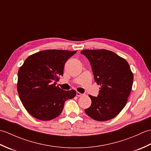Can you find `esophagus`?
<instances>
[{"mask_svg":"<svg viewBox=\"0 0 151 151\" xmlns=\"http://www.w3.org/2000/svg\"><path fill=\"white\" fill-rule=\"evenodd\" d=\"M85 95L84 94H82V93H81L80 92H76V96H78V97H83V96H84Z\"/></svg>","mask_w":151,"mask_h":151,"instance_id":"1","label":"esophagus"}]
</instances>
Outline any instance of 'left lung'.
<instances>
[{
  "label": "left lung",
  "instance_id": "obj_1",
  "mask_svg": "<svg viewBox=\"0 0 151 151\" xmlns=\"http://www.w3.org/2000/svg\"><path fill=\"white\" fill-rule=\"evenodd\" d=\"M92 67L95 81L101 86L98 97L89 95L90 107L85 112L93 119H111L126 105L132 88L134 76L129 63L112 51L83 50Z\"/></svg>",
  "mask_w": 151,
  "mask_h": 151
}]
</instances>
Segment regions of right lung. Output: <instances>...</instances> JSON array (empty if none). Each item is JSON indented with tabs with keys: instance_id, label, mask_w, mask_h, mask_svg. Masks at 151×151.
<instances>
[{
	"instance_id": "1",
	"label": "right lung",
	"mask_w": 151,
	"mask_h": 151,
	"mask_svg": "<svg viewBox=\"0 0 151 151\" xmlns=\"http://www.w3.org/2000/svg\"><path fill=\"white\" fill-rule=\"evenodd\" d=\"M76 51L45 50L28 56L18 71L17 88L22 105L32 116L49 121L60 115L64 103L76 91L56 86L65 63Z\"/></svg>"
}]
</instances>
